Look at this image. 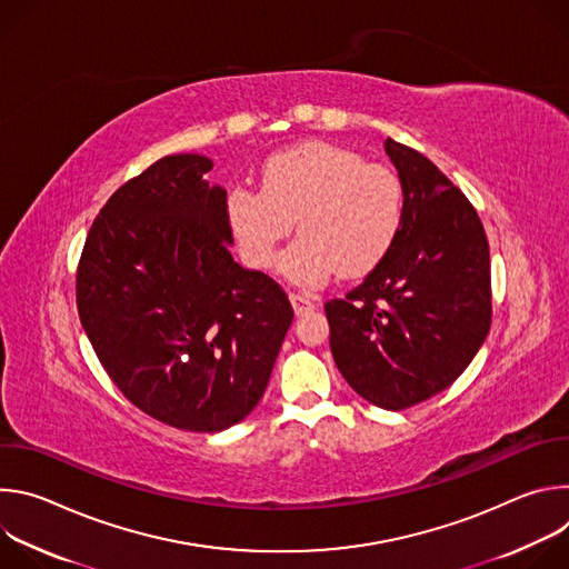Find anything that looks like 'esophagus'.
Listing matches in <instances>:
<instances>
[{
	"instance_id": "obj_1",
	"label": "esophagus",
	"mask_w": 569,
	"mask_h": 569,
	"mask_svg": "<svg viewBox=\"0 0 569 569\" xmlns=\"http://www.w3.org/2000/svg\"><path fill=\"white\" fill-rule=\"evenodd\" d=\"M290 303H292V308H295L297 315H306V312H310V310L315 308L312 299H308L306 295H297V292L290 295Z\"/></svg>"
}]
</instances>
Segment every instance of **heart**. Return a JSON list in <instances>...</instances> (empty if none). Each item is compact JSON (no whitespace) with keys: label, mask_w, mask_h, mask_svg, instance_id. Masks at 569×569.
<instances>
[{"label":"heart","mask_w":569,"mask_h":569,"mask_svg":"<svg viewBox=\"0 0 569 569\" xmlns=\"http://www.w3.org/2000/svg\"><path fill=\"white\" fill-rule=\"evenodd\" d=\"M405 209L408 196L396 171L323 141L274 152L263 164L261 189L233 187L224 198L227 224L252 268L274 266L297 222L301 236L279 272L306 290L336 272L351 279L373 270L393 248Z\"/></svg>","instance_id":"obj_1"}]
</instances>
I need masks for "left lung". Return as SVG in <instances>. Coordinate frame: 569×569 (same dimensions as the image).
Segmentation results:
<instances>
[{"label": "left lung", "mask_w": 569, "mask_h": 569, "mask_svg": "<svg viewBox=\"0 0 569 569\" xmlns=\"http://www.w3.org/2000/svg\"><path fill=\"white\" fill-rule=\"evenodd\" d=\"M408 209L389 254L327 303L345 380L382 410H405L470 365L491 329V257L466 196L415 148L385 139Z\"/></svg>", "instance_id": "left-lung-1"}]
</instances>
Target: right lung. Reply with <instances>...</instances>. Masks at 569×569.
Masks as SVG:
<instances>
[{
    "label": "right lung",
    "instance_id": "1",
    "mask_svg": "<svg viewBox=\"0 0 569 569\" xmlns=\"http://www.w3.org/2000/svg\"><path fill=\"white\" fill-rule=\"evenodd\" d=\"M213 161L157 159L97 216L76 274L80 323L114 385L148 417L220 432L261 400L292 323L286 292L229 252Z\"/></svg>",
    "mask_w": 569,
    "mask_h": 569
}]
</instances>
